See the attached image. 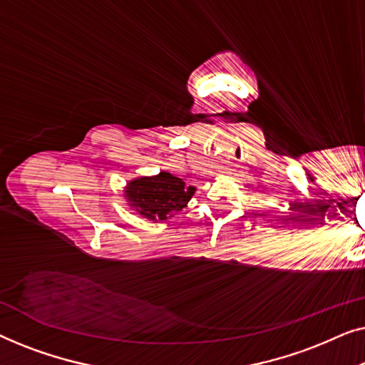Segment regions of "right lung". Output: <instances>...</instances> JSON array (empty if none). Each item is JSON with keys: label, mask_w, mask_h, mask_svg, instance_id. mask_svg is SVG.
<instances>
[{"label": "right lung", "mask_w": 365, "mask_h": 365, "mask_svg": "<svg viewBox=\"0 0 365 365\" xmlns=\"http://www.w3.org/2000/svg\"><path fill=\"white\" fill-rule=\"evenodd\" d=\"M123 192L129 209L148 221L163 222L187 206L196 187L187 186L171 173L161 171L154 176L131 179Z\"/></svg>", "instance_id": "add662e5"}]
</instances>
